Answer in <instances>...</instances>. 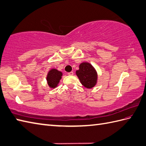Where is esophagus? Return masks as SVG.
Masks as SVG:
<instances>
[{"label":"esophagus","instance_id":"esophagus-1","mask_svg":"<svg viewBox=\"0 0 146 146\" xmlns=\"http://www.w3.org/2000/svg\"><path fill=\"white\" fill-rule=\"evenodd\" d=\"M68 75H69V76H72V75H74V72H68Z\"/></svg>","mask_w":146,"mask_h":146}]
</instances>
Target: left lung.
I'll list each match as a JSON object with an SVG mask.
<instances>
[{"label": "left lung", "instance_id": "8db88e82", "mask_svg": "<svg viewBox=\"0 0 146 146\" xmlns=\"http://www.w3.org/2000/svg\"><path fill=\"white\" fill-rule=\"evenodd\" d=\"M76 73L80 83L86 88L91 89L98 82V72L92 65L89 62L80 64L79 69L76 70Z\"/></svg>", "mask_w": 146, "mask_h": 146}]
</instances>
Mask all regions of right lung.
Masks as SVG:
<instances>
[{
    "label": "right lung",
    "instance_id": "add662e5",
    "mask_svg": "<svg viewBox=\"0 0 146 146\" xmlns=\"http://www.w3.org/2000/svg\"><path fill=\"white\" fill-rule=\"evenodd\" d=\"M62 72L56 69H51L47 73L46 77L47 82L50 89H55L59 85L60 80L62 78Z\"/></svg>",
    "mask_w": 146,
    "mask_h": 146
}]
</instances>
